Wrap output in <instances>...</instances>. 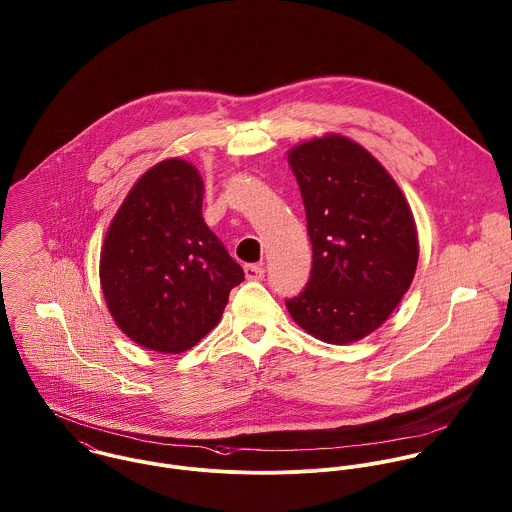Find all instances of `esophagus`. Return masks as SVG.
Returning <instances> with one entry per match:
<instances>
[{"mask_svg":"<svg viewBox=\"0 0 512 512\" xmlns=\"http://www.w3.org/2000/svg\"><path fill=\"white\" fill-rule=\"evenodd\" d=\"M245 277L249 281H261L265 277V269L261 265H245Z\"/></svg>","mask_w":512,"mask_h":512,"instance_id":"34e87169","label":"esophagus"}]
</instances>
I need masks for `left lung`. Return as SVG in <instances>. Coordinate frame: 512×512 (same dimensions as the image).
I'll list each match as a JSON object with an SVG mask.
<instances>
[{"mask_svg": "<svg viewBox=\"0 0 512 512\" xmlns=\"http://www.w3.org/2000/svg\"><path fill=\"white\" fill-rule=\"evenodd\" d=\"M312 245L307 289L287 301L293 320L328 344L358 342L398 307L419 243L406 196L358 142L324 134L289 150Z\"/></svg>", "mask_w": 512, "mask_h": 512, "instance_id": "1", "label": "left lung"}]
</instances>
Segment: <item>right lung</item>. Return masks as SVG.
Wrapping results in <instances>:
<instances>
[{
	"mask_svg": "<svg viewBox=\"0 0 512 512\" xmlns=\"http://www.w3.org/2000/svg\"><path fill=\"white\" fill-rule=\"evenodd\" d=\"M204 180L168 158L132 186L104 235L101 287L118 328L142 348L180 354L219 322L245 275L205 225Z\"/></svg>",
	"mask_w": 512,
	"mask_h": 512,
	"instance_id": "right-lung-1",
	"label": "right lung"
}]
</instances>
